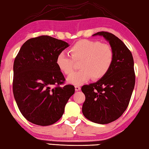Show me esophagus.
I'll return each instance as SVG.
<instances>
[{
    "instance_id": "34e87169",
    "label": "esophagus",
    "mask_w": 149,
    "mask_h": 149,
    "mask_svg": "<svg viewBox=\"0 0 149 149\" xmlns=\"http://www.w3.org/2000/svg\"><path fill=\"white\" fill-rule=\"evenodd\" d=\"M80 89H81V87H80V86H75V90L76 91H79Z\"/></svg>"
}]
</instances>
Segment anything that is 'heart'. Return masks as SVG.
I'll return each mask as SVG.
<instances>
[{
    "mask_svg": "<svg viewBox=\"0 0 149 149\" xmlns=\"http://www.w3.org/2000/svg\"><path fill=\"white\" fill-rule=\"evenodd\" d=\"M72 58L63 52L58 54L56 65L61 72L70 75L74 72V62H80L79 72L68 77V81L79 86L90 79H99L107 74L113 64L114 52L111 46L99 41L82 40L71 47Z\"/></svg>",
    "mask_w": 149,
    "mask_h": 149,
    "instance_id": "heart-1",
    "label": "heart"
}]
</instances>
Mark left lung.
I'll return each mask as SVG.
<instances>
[{"instance_id": "8db88e82", "label": "left lung", "mask_w": 149, "mask_h": 149, "mask_svg": "<svg viewBox=\"0 0 149 149\" xmlns=\"http://www.w3.org/2000/svg\"><path fill=\"white\" fill-rule=\"evenodd\" d=\"M103 36L113 52V64L97 81L82 86L86 100L82 106L85 117L98 124L117 120L129 105L135 84L132 54L121 40L111 33L99 32L93 36Z\"/></svg>"}]
</instances>
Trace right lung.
I'll return each instance as SVG.
<instances>
[{"instance_id":"right-lung-1","label":"right lung","mask_w":149,"mask_h":149,"mask_svg":"<svg viewBox=\"0 0 149 149\" xmlns=\"http://www.w3.org/2000/svg\"><path fill=\"white\" fill-rule=\"evenodd\" d=\"M69 46L61 40L41 36L28 40L21 47L14 62L13 93L20 111L28 121L48 126L63 115L75 87L60 86L65 78L56 58Z\"/></svg>"}]
</instances>
